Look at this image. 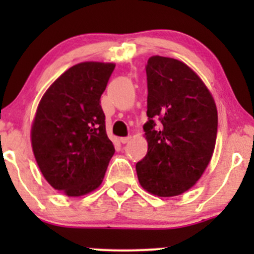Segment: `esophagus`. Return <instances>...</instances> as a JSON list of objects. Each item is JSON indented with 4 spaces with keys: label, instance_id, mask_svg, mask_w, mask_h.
<instances>
[{
    "label": "esophagus",
    "instance_id": "obj_1",
    "mask_svg": "<svg viewBox=\"0 0 254 254\" xmlns=\"http://www.w3.org/2000/svg\"><path fill=\"white\" fill-rule=\"evenodd\" d=\"M130 139H131V136H124V137H120V142L122 143H127L130 141Z\"/></svg>",
    "mask_w": 254,
    "mask_h": 254
}]
</instances>
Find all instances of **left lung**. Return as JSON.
Returning a JSON list of instances; mask_svg holds the SVG:
<instances>
[{
	"label": "left lung",
	"mask_w": 254,
	"mask_h": 254,
	"mask_svg": "<svg viewBox=\"0 0 254 254\" xmlns=\"http://www.w3.org/2000/svg\"><path fill=\"white\" fill-rule=\"evenodd\" d=\"M146 76L148 148L136 163L137 178L153 195H179L209 165L216 141V106L204 82L182 61L152 56Z\"/></svg>",
	"instance_id": "8db88e82"
}]
</instances>
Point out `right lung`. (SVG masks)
I'll return each mask as SVG.
<instances>
[{"mask_svg":"<svg viewBox=\"0 0 254 254\" xmlns=\"http://www.w3.org/2000/svg\"><path fill=\"white\" fill-rule=\"evenodd\" d=\"M114 67L93 61L72 66L38 107L32 127L35 160L48 183L68 196L98 188L115 152L101 107Z\"/></svg>","mask_w":254,"mask_h":254,"instance_id":"1","label":"right lung"}]
</instances>
